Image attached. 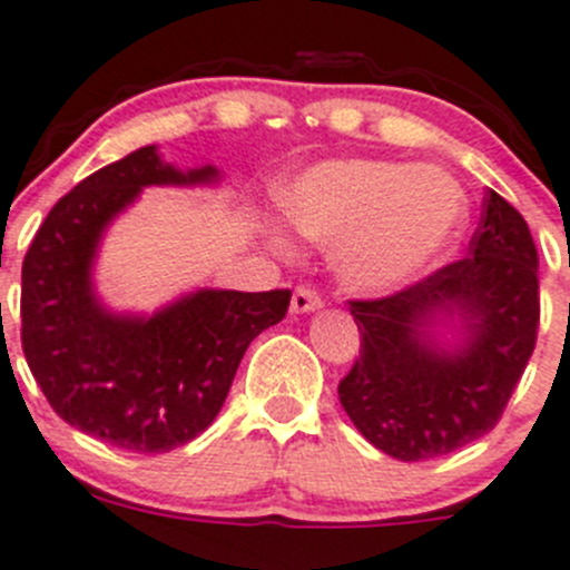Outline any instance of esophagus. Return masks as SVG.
<instances>
[{
  "mask_svg": "<svg viewBox=\"0 0 570 570\" xmlns=\"http://www.w3.org/2000/svg\"><path fill=\"white\" fill-rule=\"evenodd\" d=\"M322 307V296L311 288V285H299L291 296V311L294 313H311L320 311Z\"/></svg>",
  "mask_w": 570,
  "mask_h": 570,
  "instance_id": "1",
  "label": "esophagus"
}]
</instances>
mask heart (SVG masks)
Instances as JSON below:
<instances>
[{"label": "heart", "instance_id": "b5f03b06", "mask_svg": "<svg viewBox=\"0 0 570 570\" xmlns=\"http://www.w3.org/2000/svg\"><path fill=\"white\" fill-rule=\"evenodd\" d=\"M279 203L305 237L333 245L342 279L362 291L417 276L466 223V197L446 171L393 160H327L282 189Z\"/></svg>", "mask_w": 570, "mask_h": 570}]
</instances>
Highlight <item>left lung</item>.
<instances>
[{
    "mask_svg": "<svg viewBox=\"0 0 570 570\" xmlns=\"http://www.w3.org/2000/svg\"><path fill=\"white\" fill-rule=\"evenodd\" d=\"M362 350L338 381L356 430L395 461H430L478 441L503 415L540 327L537 245L523 214L489 189L469 257L381 299H353ZM459 320L462 344L432 326Z\"/></svg>",
    "mask_w": 570,
    "mask_h": 570,
    "instance_id": "8db88e82",
    "label": "left lung"
}]
</instances>
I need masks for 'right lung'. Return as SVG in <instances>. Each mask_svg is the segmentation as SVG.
<instances>
[{
  "label": "right lung",
  "mask_w": 570,
  "mask_h": 570,
  "mask_svg": "<svg viewBox=\"0 0 570 570\" xmlns=\"http://www.w3.org/2000/svg\"><path fill=\"white\" fill-rule=\"evenodd\" d=\"M180 171L155 146L83 177L36 232L22 263V350L36 384L67 424L118 449L158 455L212 424L245 350L285 320L291 291H197L153 316L98 302L92 263L104 228L144 186L217 180Z\"/></svg>",
  "instance_id": "add662e5"
}]
</instances>
